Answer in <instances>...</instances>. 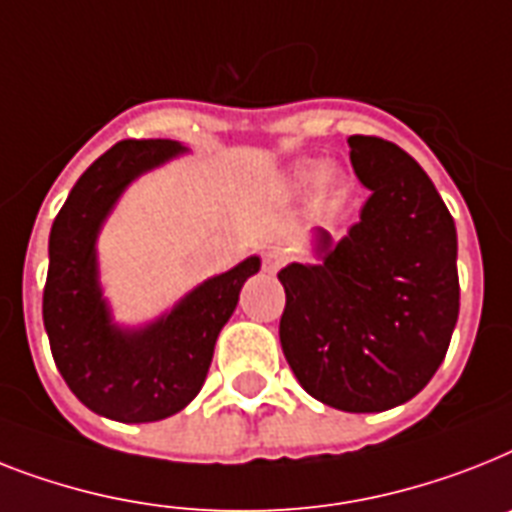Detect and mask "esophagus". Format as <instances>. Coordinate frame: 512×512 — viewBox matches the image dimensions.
Wrapping results in <instances>:
<instances>
[{
	"mask_svg": "<svg viewBox=\"0 0 512 512\" xmlns=\"http://www.w3.org/2000/svg\"><path fill=\"white\" fill-rule=\"evenodd\" d=\"M281 263H284V257L278 255V252H270V255H265V270H268V273H276V270L281 268Z\"/></svg>",
	"mask_w": 512,
	"mask_h": 512,
	"instance_id": "34e87169",
	"label": "esophagus"
}]
</instances>
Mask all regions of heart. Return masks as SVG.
<instances>
[{
	"mask_svg": "<svg viewBox=\"0 0 512 512\" xmlns=\"http://www.w3.org/2000/svg\"><path fill=\"white\" fill-rule=\"evenodd\" d=\"M321 176H323V168H318V165H307V168H302L297 173V181L302 186H313L321 181ZM331 186H334V181H331Z\"/></svg>",
	"mask_w": 512,
	"mask_h": 512,
	"instance_id": "heart-1",
	"label": "heart"
}]
</instances>
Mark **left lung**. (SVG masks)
Returning a JSON list of instances; mask_svg holds the SVG:
<instances>
[{"label":"left lung","mask_w":512,"mask_h":512,"mask_svg":"<svg viewBox=\"0 0 512 512\" xmlns=\"http://www.w3.org/2000/svg\"><path fill=\"white\" fill-rule=\"evenodd\" d=\"M371 191L334 242L315 231V263L281 268V350L310 397L344 413L413 400L442 365L458 323V234L413 157L378 136H350Z\"/></svg>","instance_id":"1"}]
</instances>
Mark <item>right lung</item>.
I'll use <instances>...</instances> for the list:
<instances>
[{"mask_svg":"<svg viewBox=\"0 0 512 512\" xmlns=\"http://www.w3.org/2000/svg\"><path fill=\"white\" fill-rule=\"evenodd\" d=\"M184 152L170 139L115 144L78 178L49 234L44 328L54 363L70 392L112 421H162L197 397L220 328L234 315L244 281L260 270V257L252 255L194 286L147 326L112 321L99 284V231L136 178Z\"/></svg>","mask_w":512,"mask_h":512,"instance_id":"right-lung-1","label":"right lung"}]
</instances>
